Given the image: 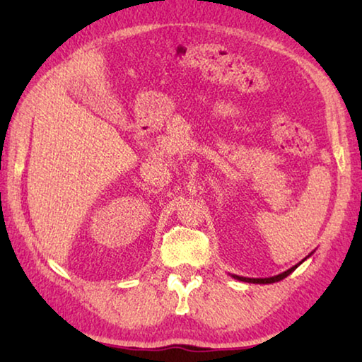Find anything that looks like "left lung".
<instances>
[{
  "label": "left lung",
  "instance_id": "left-lung-1",
  "mask_svg": "<svg viewBox=\"0 0 362 362\" xmlns=\"http://www.w3.org/2000/svg\"><path fill=\"white\" fill-rule=\"evenodd\" d=\"M313 254V252H311ZM311 254L308 255V257H311ZM308 257H305V259L302 260V262H298L297 265H293L292 268H289L287 269V272H284V273H281V274H276V276H269V278H244V276H238V274H231V278H235V279H238V281H244V283H252V284H273V283H278V281H281V279H284V278H287L289 276V274L293 272V269H296L298 265H302V263L308 259Z\"/></svg>",
  "mask_w": 362,
  "mask_h": 362
}]
</instances>
